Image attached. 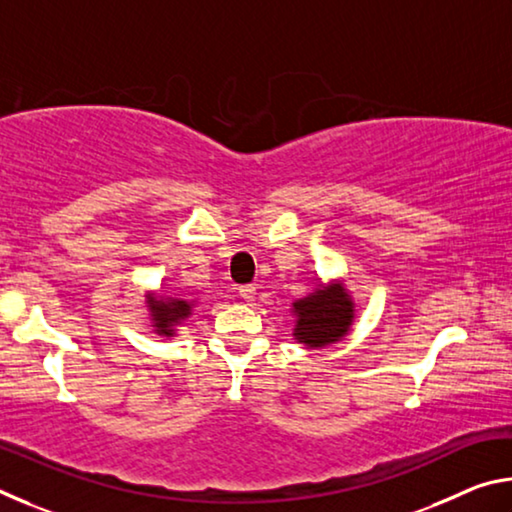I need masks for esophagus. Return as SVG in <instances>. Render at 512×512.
Here are the masks:
<instances>
[{"mask_svg":"<svg viewBox=\"0 0 512 512\" xmlns=\"http://www.w3.org/2000/svg\"><path fill=\"white\" fill-rule=\"evenodd\" d=\"M239 296L244 298L246 302H253L255 300V287H253V284H244V287H239Z\"/></svg>","mask_w":512,"mask_h":512,"instance_id":"obj_1","label":"esophagus"}]
</instances>
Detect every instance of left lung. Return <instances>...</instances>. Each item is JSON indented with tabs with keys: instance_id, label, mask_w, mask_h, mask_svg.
Returning a JSON list of instances; mask_svg holds the SVG:
<instances>
[{
	"instance_id": "8db88e82",
	"label": "left lung",
	"mask_w": 512,
	"mask_h": 512,
	"mask_svg": "<svg viewBox=\"0 0 512 512\" xmlns=\"http://www.w3.org/2000/svg\"><path fill=\"white\" fill-rule=\"evenodd\" d=\"M296 311V339L309 348H323L348 334L354 309L343 287L320 289L311 296L293 302Z\"/></svg>"
}]
</instances>
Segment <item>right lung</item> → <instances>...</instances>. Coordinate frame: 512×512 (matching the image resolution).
Listing matches in <instances>:
<instances>
[{
	"label": "right lung",
	"mask_w": 512,
	"mask_h": 512,
	"mask_svg": "<svg viewBox=\"0 0 512 512\" xmlns=\"http://www.w3.org/2000/svg\"><path fill=\"white\" fill-rule=\"evenodd\" d=\"M149 307H151V316L155 320V329H158V334L164 336H171L173 334V325L178 323V320H183L185 316H189V311H192V305H189L187 300H155L149 298Z\"/></svg>",
	"instance_id": "obj_1"
}]
</instances>
